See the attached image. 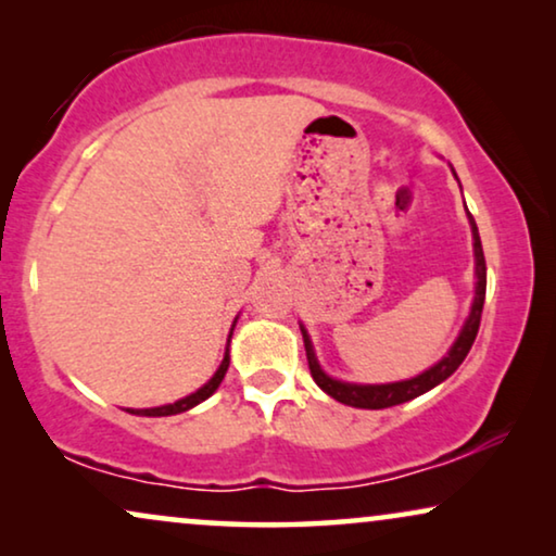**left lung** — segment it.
Instances as JSON below:
<instances>
[{
	"label": "left lung",
	"mask_w": 556,
	"mask_h": 556,
	"mask_svg": "<svg viewBox=\"0 0 556 556\" xmlns=\"http://www.w3.org/2000/svg\"><path fill=\"white\" fill-rule=\"evenodd\" d=\"M455 179H458V177H455ZM468 223H470V232H473V257H476L473 303H470L468 318H466V324H463L458 339L453 341V346L447 349V354L443 356V359L432 364L430 369L420 371V375H417V377L402 379V382H387V384L341 382V379H333V377H329L321 369V364H318L316 352H314V341H311L306 326L301 324V333H303V344H306L311 377H314V382L321 387V390L329 394V397L341 402V405L359 407V409L394 407V405H402V402H409V400L420 397V394H425V392H430L432 387H438L440 382H445V379L451 377L453 371L460 367L463 359H466L468 352H470V346H473V341H476L478 326H481L483 301H485V257H483L481 235H478L476 219H473V215H470V212H468Z\"/></svg>",
	"instance_id": "left-lung-1"
}]
</instances>
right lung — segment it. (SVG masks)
<instances>
[{
  "instance_id": "1",
  "label": "right lung",
  "mask_w": 556,
  "mask_h": 556,
  "mask_svg": "<svg viewBox=\"0 0 556 556\" xmlns=\"http://www.w3.org/2000/svg\"><path fill=\"white\" fill-rule=\"evenodd\" d=\"M235 324H238V318H235V321H232V329H235ZM232 329H230V337H227V349H225L223 362H219V367H217L215 375L210 377V382H204V384L200 387V390L192 392V394H187V397H181V400H177V402H172V405H162V407H143V409H134V407H128L126 413H131V415H141V417H166V415H179V413H187V409L197 407V405H200V402H204L207 397H212V394H215V390L219 387V382H223V379H225V375H227V367H230V339H232Z\"/></svg>"
}]
</instances>
